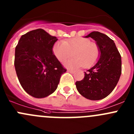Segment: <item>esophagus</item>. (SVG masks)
Returning a JSON list of instances; mask_svg holds the SVG:
<instances>
[{
	"label": "esophagus",
	"mask_w": 134,
	"mask_h": 134,
	"mask_svg": "<svg viewBox=\"0 0 134 134\" xmlns=\"http://www.w3.org/2000/svg\"><path fill=\"white\" fill-rule=\"evenodd\" d=\"M67 71H68L69 72H70V73H71V74H72V73H74V72H75V71H73V70H71V69H68V70H67Z\"/></svg>",
	"instance_id": "esophagus-1"
}]
</instances>
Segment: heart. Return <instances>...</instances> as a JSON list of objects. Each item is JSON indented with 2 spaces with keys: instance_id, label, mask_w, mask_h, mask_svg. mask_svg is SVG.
Listing matches in <instances>:
<instances>
[{
  "instance_id": "1",
  "label": "heart",
  "mask_w": 134,
  "mask_h": 134,
  "mask_svg": "<svg viewBox=\"0 0 134 134\" xmlns=\"http://www.w3.org/2000/svg\"><path fill=\"white\" fill-rule=\"evenodd\" d=\"M53 54L58 60L63 62L71 56L75 57L65 63L66 67H90L99 57V48L89 39L77 37L57 42L52 48Z\"/></svg>"
}]
</instances>
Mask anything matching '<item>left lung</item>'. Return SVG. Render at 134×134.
I'll return each mask as SVG.
<instances>
[{
  "label": "left lung",
  "instance_id": "8db88e82",
  "mask_svg": "<svg viewBox=\"0 0 134 134\" xmlns=\"http://www.w3.org/2000/svg\"><path fill=\"white\" fill-rule=\"evenodd\" d=\"M84 37L96 41L99 58L85 72L84 78L76 82V87L85 98L98 100L108 96L117 86L121 75V56L114 41L106 34L94 31Z\"/></svg>",
  "mask_w": 134,
  "mask_h": 134
}]
</instances>
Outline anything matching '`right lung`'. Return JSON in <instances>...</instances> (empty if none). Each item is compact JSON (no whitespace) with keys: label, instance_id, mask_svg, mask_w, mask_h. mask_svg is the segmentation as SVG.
I'll return each instance as SVG.
<instances>
[{"label":"right lung","instance_id":"obj_1","mask_svg":"<svg viewBox=\"0 0 134 134\" xmlns=\"http://www.w3.org/2000/svg\"><path fill=\"white\" fill-rule=\"evenodd\" d=\"M57 40L39 28L23 35L15 47L14 65L19 81L35 98H44L54 92L61 76L67 71L53 54Z\"/></svg>","mask_w":134,"mask_h":134}]
</instances>
